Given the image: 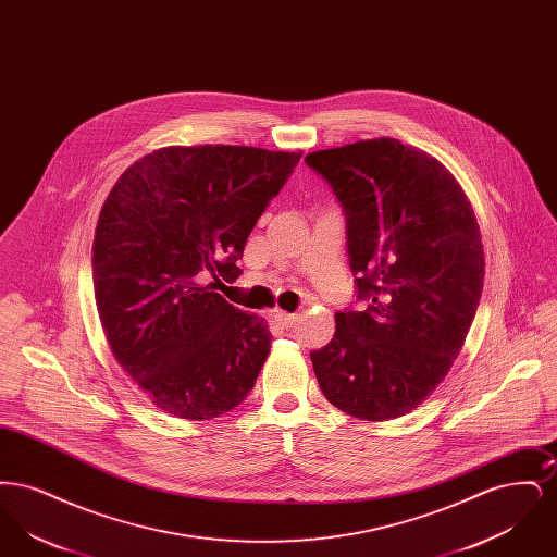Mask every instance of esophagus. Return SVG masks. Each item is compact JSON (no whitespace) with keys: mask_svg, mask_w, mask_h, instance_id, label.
I'll return each instance as SVG.
<instances>
[{"mask_svg":"<svg viewBox=\"0 0 557 557\" xmlns=\"http://www.w3.org/2000/svg\"><path fill=\"white\" fill-rule=\"evenodd\" d=\"M273 318H275V321H277L282 327H292V325L298 321L296 313H284V311H275Z\"/></svg>","mask_w":557,"mask_h":557,"instance_id":"34e87169","label":"esophagus"}]
</instances>
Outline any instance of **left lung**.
Returning a JSON list of instances; mask_svg holds the SVG:
<instances>
[{
    "instance_id": "obj_1",
    "label": "left lung",
    "mask_w": 557,
    "mask_h": 557,
    "mask_svg": "<svg viewBox=\"0 0 557 557\" xmlns=\"http://www.w3.org/2000/svg\"><path fill=\"white\" fill-rule=\"evenodd\" d=\"M305 162L343 207L357 300H370L336 313L332 343L311 352L319 388L352 418H400L449 373L476 315L484 250L472 205L438 160L393 137Z\"/></svg>"
}]
</instances>
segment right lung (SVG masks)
<instances>
[{"instance_id": "add662e5", "label": "right lung", "mask_w": 557, "mask_h": 557, "mask_svg": "<svg viewBox=\"0 0 557 557\" xmlns=\"http://www.w3.org/2000/svg\"><path fill=\"white\" fill-rule=\"evenodd\" d=\"M302 152L169 146L110 189L94 238V292L119 366L152 403L211 420L252 391L271 346L265 319L230 305L244 244Z\"/></svg>"}]
</instances>
